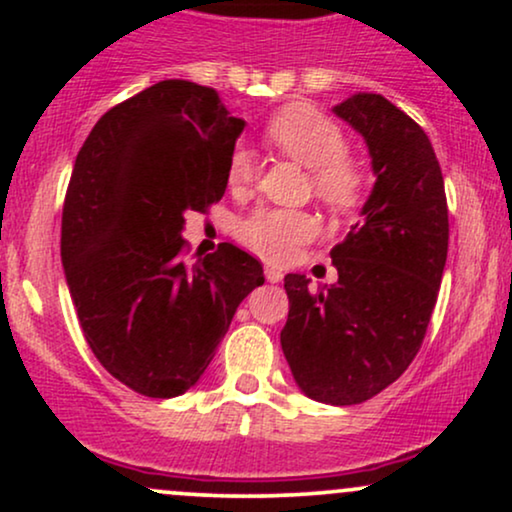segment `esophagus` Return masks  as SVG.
Listing matches in <instances>:
<instances>
[{
  "label": "esophagus",
  "mask_w": 512,
  "mask_h": 512,
  "mask_svg": "<svg viewBox=\"0 0 512 512\" xmlns=\"http://www.w3.org/2000/svg\"><path fill=\"white\" fill-rule=\"evenodd\" d=\"M264 276H267V281H272V284H279V281L284 279V272L276 267H267L264 269Z\"/></svg>",
  "instance_id": "34e87169"
}]
</instances>
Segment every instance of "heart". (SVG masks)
I'll list each match as a JSON object with an SVG mask.
<instances>
[{
	"label": "heart",
	"mask_w": 512,
	"mask_h": 512,
	"mask_svg": "<svg viewBox=\"0 0 512 512\" xmlns=\"http://www.w3.org/2000/svg\"><path fill=\"white\" fill-rule=\"evenodd\" d=\"M269 142H274L313 170V190L320 199L337 209H349L358 202L363 173L346 154V137L337 122L310 105H291L272 117L267 125ZM255 178V158L250 149L236 146L228 156V182L233 187L248 185ZM317 223L310 214L296 209H257L238 223V238L248 248L269 260H284L315 236Z\"/></svg>",
	"instance_id": "heart-1"
}]
</instances>
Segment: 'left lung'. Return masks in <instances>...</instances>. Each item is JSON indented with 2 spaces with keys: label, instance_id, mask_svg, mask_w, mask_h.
Instances as JSON below:
<instances>
[{
  "label": "left lung",
  "instance_id": "8db88e82",
  "mask_svg": "<svg viewBox=\"0 0 512 512\" xmlns=\"http://www.w3.org/2000/svg\"><path fill=\"white\" fill-rule=\"evenodd\" d=\"M366 139L375 185L361 221L332 248L337 284L286 274L281 349L315 402L361 404L392 385L424 342L448 260V202L426 132L380 93L334 105Z\"/></svg>",
  "mask_w": 512,
  "mask_h": 512
}]
</instances>
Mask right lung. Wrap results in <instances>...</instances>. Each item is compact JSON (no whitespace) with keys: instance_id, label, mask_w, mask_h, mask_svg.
<instances>
[{"instance_id":"right-lung-1","label":"right lung","mask_w":512,"mask_h":512,"mask_svg":"<svg viewBox=\"0 0 512 512\" xmlns=\"http://www.w3.org/2000/svg\"><path fill=\"white\" fill-rule=\"evenodd\" d=\"M245 120L214 88L158 81L105 113L76 156L62 209V264L101 366L144 397L202 378L262 264L221 243L185 262V211L219 202Z\"/></svg>"}]
</instances>
